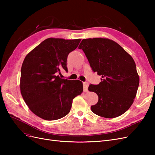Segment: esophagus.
Masks as SVG:
<instances>
[{"mask_svg":"<svg viewBox=\"0 0 155 155\" xmlns=\"http://www.w3.org/2000/svg\"><path fill=\"white\" fill-rule=\"evenodd\" d=\"M83 91L84 92H87L88 91V83L87 82H83Z\"/></svg>","mask_w":155,"mask_h":155,"instance_id":"34e87169","label":"esophagus"}]
</instances>
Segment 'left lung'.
Listing matches in <instances>:
<instances>
[{
  "mask_svg": "<svg viewBox=\"0 0 155 155\" xmlns=\"http://www.w3.org/2000/svg\"><path fill=\"white\" fill-rule=\"evenodd\" d=\"M78 48L84 51L92 71L101 76L98 85L88 87L89 91L98 96L92 111L106 118L125 113L133 104L140 81L133 58L109 39H83Z\"/></svg>",
  "mask_w": 155,
  "mask_h": 155,
  "instance_id": "obj_1",
  "label": "left lung"
}]
</instances>
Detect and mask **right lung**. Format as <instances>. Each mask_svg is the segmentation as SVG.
I'll return each instance as SVG.
<instances>
[{"label":"right lung","instance_id":"right-lung-1","mask_svg":"<svg viewBox=\"0 0 155 155\" xmlns=\"http://www.w3.org/2000/svg\"><path fill=\"white\" fill-rule=\"evenodd\" d=\"M81 39L48 38L25 58L21 70V92L30 110L46 120L67 115L73 99L83 92L79 80L61 79L58 74L68 71L67 60Z\"/></svg>","mask_w":155,"mask_h":155}]
</instances>
